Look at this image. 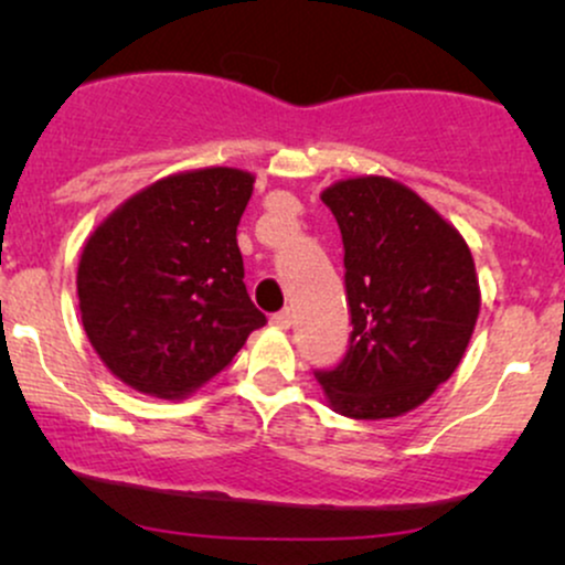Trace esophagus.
Here are the masks:
<instances>
[{
	"label": "esophagus",
	"mask_w": 565,
	"mask_h": 565,
	"mask_svg": "<svg viewBox=\"0 0 565 565\" xmlns=\"http://www.w3.org/2000/svg\"><path fill=\"white\" fill-rule=\"evenodd\" d=\"M270 321H274V327H278V329H289L291 327V310L289 308L278 310V313Z\"/></svg>",
	"instance_id": "esophagus-1"
}]
</instances>
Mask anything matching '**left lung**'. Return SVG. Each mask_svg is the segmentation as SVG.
Segmentation results:
<instances>
[{
  "label": "left lung",
  "instance_id": "obj_1",
  "mask_svg": "<svg viewBox=\"0 0 565 565\" xmlns=\"http://www.w3.org/2000/svg\"><path fill=\"white\" fill-rule=\"evenodd\" d=\"M345 246L350 348L316 372L342 417L391 419L454 374L481 310L462 233L398 180L364 174L321 193Z\"/></svg>",
  "mask_w": 565,
  "mask_h": 565
}]
</instances>
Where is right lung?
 <instances>
[{
	"label": "right lung",
	"instance_id": "obj_1",
	"mask_svg": "<svg viewBox=\"0 0 565 565\" xmlns=\"http://www.w3.org/2000/svg\"><path fill=\"white\" fill-rule=\"evenodd\" d=\"M255 174L201 167L129 196L89 233L76 270L84 332L125 385L185 398L231 364L265 316L236 228Z\"/></svg>",
	"mask_w": 565,
	"mask_h": 565
}]
</instances>
